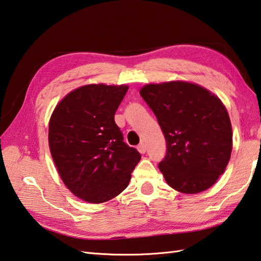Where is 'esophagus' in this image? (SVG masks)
<instances>
[{
	"label": "esophagus",
	"instance_id": "esophagus-1",
	"mask_svg": "<svg viewBox=\"0 0 261 261\" xmlns=\"http://www.w3.org/2000/svg\"><path fill=\"white\" fill-rule=\"evenodd\" d=\"M137 149L139 150V153L145 154L146 150H147V146H146L145 143H140V144L138 145V147H137Z\"/></svg>",
	"mask_w": 261,
	"mask_h": 261
}]
</instances>
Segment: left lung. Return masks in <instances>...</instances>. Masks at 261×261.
I'll list each match as a JSON object with an SVG mask.
<instances>
[{
  "label": "left lung",
  "instance_id": "1",
  "mask_svg": "<svg viewBox=\"0 0 261 261\" xmlns=\"http://www.w3.org/2000/svg\"><path fill=\"white\" fill-rule=\"evenodd\" d=\"M140 96L167 141V154L159 164L165 181L186 194L210 188L224 173L233 148L224 103L209 90L182 81L147 84Z\"/></svg>",
  "mask_w": 261,
  "mask_h": 261
}]
</instances>
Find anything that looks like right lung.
<instances>
[{
	"mask_svg": "<svg viewBox=\"0 0 261 261\" xmlns=\"http://www.w3.org/2000/svg\"><path fill=\"white\" fill-rule=\"evenodd\" d=\"M127 85L89 84L61 100L49 122L54 162L70 192L89 203L112 200L129 185L141 159L123 141L114 115Z\"/></svg>",
	"mask_w": 261,
	"mask_h": 261,
	"instance_id": "obj_1",
	"label": "right lung"
}]
</instances>
